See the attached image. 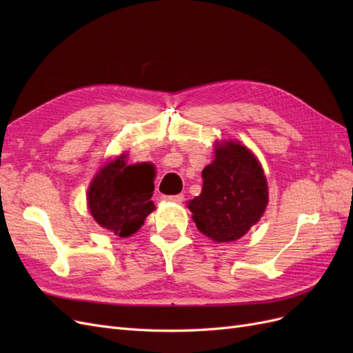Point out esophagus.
<instances>
[{
    "label": "esophagus",
    "mask_w": 353,
    "mask_h": 353,
    "mask_svg": "<svg viewBox=\"0 0 353 353\" xmlns=\"http://www.w3.org/2000/svg\"><path fill=\"white\" fill-rule=\"evenodd\" d=\"M165 201H174V203H183L184 196L183 194H175V196H163L162 197Z\"/></svg>",
    "instance_id": "34e87169"
}]
</instances>
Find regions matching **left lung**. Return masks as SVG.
I'll return each instance as SVG.
<instances>
[{"mask_svg": "<svg viewBox=\"0 0 353 353\" xmlns=\"http://www.w3.org/2000/svg\"><path fill=\"white\" fill-rule=\"evenodd\" d=\"M201 172V194L188 201L200 232L218 243L236 241L263 215L268 185L254 154L240 143L218 144Z\"/></svg>", "mask_w": 353, "mask_h": 353, "instance_id": "1", "label": "left lung"}]
</instances>
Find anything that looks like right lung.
<instances>
[{
	"label": "right lung",
	"mask_w": 353,
	"mask_h": 353,
	"mask_svg": "<svg viewBox=\"0 0 353 353\" xmlns=\"http://www.w3.org/2000/svg\"><path fill=\"white\" fill-rule=\"evenodd\" d=\"M153 166L126 165L125 154L103 166L88 190L92 218L116 236L128 237L141 228L154 209Z\"/></svg>",
	"instance_id": "add662e5"
}]
</instances>
